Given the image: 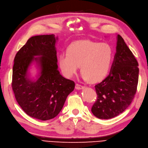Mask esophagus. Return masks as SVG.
Listing matches in <instances>:
<instances>
[{
  "mask_svg": "<svg viewBox=\"0 0 148 148\" xmlns=\"http://www.w3.org/2000/svg\"><path fill=\"white\" fill-rule=\"evenodd\" d=\"M84 88V86L82 85H81L80 84H78V83H76V84H75V89H81Z\"/></svg>",
  "mask_w": 148,
  "mask_h": 148,
  "instance_id": "34e87169",
  "label": "esophagus"
}]
</instances>
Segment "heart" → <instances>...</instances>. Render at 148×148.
Returning <instances> with one entry per match:
<instances>
[{
	"label": "heart",
	"mask_w": 148,
	"mask_h": 148,
	"mask_svg": "<svg viewBox=\"0 0 148 148\" xmlns=\"http://www.w3.org/2000/svg\"><path fill=\"white\" fill-rule=\"evenodd\" d=\"M114 52L108 43L81 40L71 44L59 56V66L62 74L70 77L76 73L79 65L82 77L97 82L107 76L111 69Z\"/></svg>",
	"instance_id": "obj_1"
}]
</instances>
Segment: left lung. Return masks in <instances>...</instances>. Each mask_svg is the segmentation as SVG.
Masks as SVG:
<instances>
[{"label": "left lung", "instance_id": "left-lung-1", "mask_svg": "<svg viewBox=\"0 0 148 148\" xmlns=\"http://www.w3.org/2000/svg\"><path fill=\"white\" fill-rule=\"evenodd\" d=\"M138 78L137 60L118 34L110 73L95 86L97 97L91 108L93 114L99 119H108L124 112L134 99Z\"/></svg>", "mask_w": 148, "mask_h": 148}]
</instances>
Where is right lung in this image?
Segmentation results:
<instances>
[{
	"label": "right lung",
	"instance_id": "right-lung-1",
	"mask_svg": "<svg viewBox=\"0 0 148 148\" xmlns=\"http://www.w3.org/2000/svg\"><path fill=\"white\" fill-rule=\"evenodd\" d=\"M56 40L54 35L33 36L14 58L12 88L15 97L28 116L42 121L58 115L75 87L73 81L62 77L58 70ZM33 60L40 63L41 69L40 77L36 82L27 77V69Z\"/></svg>",
	"mask_w": 148,
	"mask_h": 148
}]
</instances>
